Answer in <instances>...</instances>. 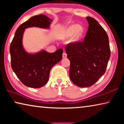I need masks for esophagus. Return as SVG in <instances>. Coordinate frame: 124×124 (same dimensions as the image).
<instances>
[{"mask_svg": "<svg viewBox=\"0 0 124 124\" xmlns=\"http://www.w3.org/2000/svg\"><path fill=\"white\" fill-rule=\"evenodd\" d=\"M67 57V54L65 53V52H64L63 53H62V58H66Z\"/></svg>", "mask_w": 124, "mask_h": 124, "instance_id": "esophagus-1", "label": "esophagus"}]
</instances>
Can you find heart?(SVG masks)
I'll list each match as a JSON object with an SVG mask.
<instances>
[{
    "instance_id": "obj_1",
    "label": "heart",
    "mask_w": 124,
    "mask_h": 124,
    "mask_svg": "<svg viewBox=\"0 0 124 124\" xmlns=\"http://www.w3.org/2000/svg\"><path fill=\"white\" fill-rule=\"evenodd\" d=\"M84 34V28L83 26L73 24L67 26L65 28L62 32V36L65 38H68L72 35L70 40V43L76 45L81 41Z\"/></svg>"
}]
</instances>
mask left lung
Returning a JSON list of instances; mask_svg holds the SVG:
<instances>
[{
	"mask_svg": "<svg viewBox=\"0 0 124 124\" xmlns=\"http://www.w3.org/2000/svg\"><path fill=\"white\" fill-rule=\"evenodd\" d=\"M84 41L66 46L70 61V78L79 87L92 86L106 72L110 56L108 36L105 29L91 17Z\"/></svg>",
	"mask_w": 124,
	"mask_h": 124,
	"instance_id": "obj_1",
	"label": "left lung"
}]
</instances>
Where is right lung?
<instances>
[{
  "label": "right lung",
  "instance_id": "add662e5",
  "mask_svg": "<svg viewBox=\"0 0 124 124\" xmlns=\"http://www.w3.org/2000/svg\"><path fill=\"white\" fill-rule=\"evenodd\" d=\"M52 19L45 15L34 16L19 26L11 43V64L14 72L24 85L39 88L45 85L49 79V72L54 65L62 60V49L49 53L45 50L35 53H28L23 45L25 29L38 27L49 29Z\"/></svg>",
  "mask_w": 124,
  "mask_h": 124
}]
</instances>
